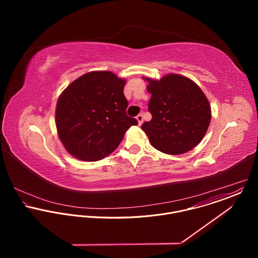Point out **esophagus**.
<instances>
[{
	"mask_svg": "<svg viewBox=\"0 0 258 258\" xmlns=\"http://www.w3.org/2000/svg\"><path fill=\"white\" fill-rule=\"evenodd\" d=\"M136 119H137V121H138V124H139V125H142V123H143V115H142V114H139V115L136 117Z\"/></svg>",
	"mask_w": 258,
	"mask_h": 258,
	"instance_id": "obj_1",
	"label": "esophagus"
}]
</instances>
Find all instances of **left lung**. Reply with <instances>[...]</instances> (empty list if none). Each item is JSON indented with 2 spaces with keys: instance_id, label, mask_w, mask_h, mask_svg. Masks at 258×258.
I'll return each mask as SVG.
<instances>
[{
  "instance_id": "1",
  "label": "left lung",
  "mask_w": 258,
  "mask_h": 258,
  "mask_svg": "<svg viewBox=\"0 0 258 258\" xmlns=\"http://www.w3.org/2000/svg\"><path fill=\"white\" fill-rule=\"evenodd\" d=\"M144 79L149 82L148 109L152 119L141 128L152 146L169 155L194 149L205 137L212 118L211 105L202 89L180 74Z\"/></svg>"
}]
</instances>
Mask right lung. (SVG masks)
Returning a JSON list of instances; mask_svg holds the SVG:
<instances>
[{
	"instance_id": "right-lung-1",
	"label": "right lung",
	"mask_w": 258,
	"mask_h": 258,
	"mask_svg": "<svg viewBox=\"0 0 258 258\" xmlns=\"http://www.w3.org/2000/svg\"><path fill=\"white\" fill-rule=\"evenodd\" d=\"M125 83L111 72H91L63 90L56 103L55 123L71 155L87 162L98 161L111 154L125 132L138 124L126 114Z\"/></svg>"
}]
</instances>
